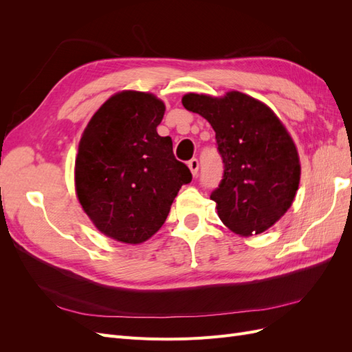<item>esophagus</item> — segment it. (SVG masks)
Segmentation results:
<instances>
[{"mask_svg": "<svg viewBox=\"0 0 352 352\" xmlns=\"http://www.w3.org/2000/svg\"><path fill=\"white\" fill-rule=\"evenodd\" d=\"M188 167L190 168V173H192L194 176H197V175H198V168H199V163H198V160H197V158H192V160H189V162H188Z\"/></svg>", "mask_w": 352, "mask_h": 352, "instance_id": "1", "label": "esophagus"}]
</instances>
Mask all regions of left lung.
<instances>
[{
    "label": "left lung",
    "mask_w": 352,
    "mask_h": 352,
    "mask_svg": "<svg viewBox=\"0 0 352 352\" xmlns=\"http://www.w3.org/2000/svg\"><path fill=\"white\" fill-rule=\"evenodd\" d=\"M182 104L216 132L225 172L210 198L220 220L241 236L272 228L292 206L301 176L296 146L278 116L238 91L221 98L186 94Z\"/></svg>",
    "instance_id": "left-lung-1"
}]
</instances>
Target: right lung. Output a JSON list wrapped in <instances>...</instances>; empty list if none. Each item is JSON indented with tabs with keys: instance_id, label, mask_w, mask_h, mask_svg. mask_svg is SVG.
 Masks as SVG:
<instances>
[{
	"instance_id": "1",
	"label": "right lung",
	"mask_w": 352,
	"mask_h": 352,
	"mask_svg": "<svg viewBox=\"0 0 352 352\" xmlns=\"http://www.w3.org/2000/svg\"><path fill=\"white\" fill-rule=\"evenodd\" d=\"M166 107L155 95L114 94L92 116L79 142L74 185L101 233L141 243L163 226L182 185L192 180L170 136H160Z\"/></svg>"
}]
</instances>
